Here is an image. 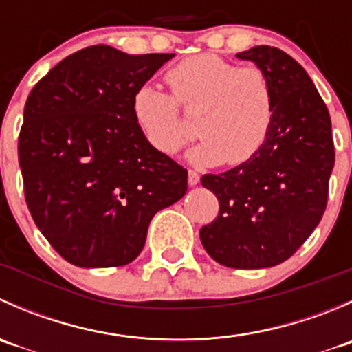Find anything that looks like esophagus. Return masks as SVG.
Listing matches in <instances>:
<instances>
[{"mask_svg":"<svg viewBox=\"0 0 352 352\" xmlns=\"http://www.w3.org/2000/svg\"><path fill=\"white\" fill-rule=\"evenodd\" d=\"M189 186H197L199 180H201V175L196 172V170H189Z\"/></svg>","mask_w":352,"mask_h":352,"instance_id":"1","label":"esophagus"}]
</instances>
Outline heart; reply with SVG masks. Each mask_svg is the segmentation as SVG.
I'll return each instance as SVG.
<instances>
[{
  "label": "heart",
  "instance_id": "obj_1",
  "mask_svg": "<svg viewBox=\"0 0 352 352\" xmlns=\"http://www.w3.org/2000/svg\"><path fill=\"white\" fill-rule=\"evenodd\" d=\"M172 95L144 85L133 98V116L144 140L163 155H175L189 141L179 105L197 112L201 141L189 151L199 166L242 165L254 158L272 129L276 100L267 73L216 54L184 59L166 73Z\"/></svg>",
  "mask_w": 352,
  "mask_h": 352
}]
</instances>
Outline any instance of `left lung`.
Returning <instances> with one entry per match:
<instances>
[{"instance_id":"left-lung-1","label":"left lung","mask_w":352,"mask_h":352,"mask_svg":"<svg viewBox=\"0 0 352 352\" xmlns=\"http://www.w3.org/2000/svg\"><path fill=\"white\" fill-rule=\"evenodd\" d=\"M236 58L267 73L274 122L254 158L202 175V187L218 197L219 212L199 235L221 265L264 269L289 258L324 216L336 162L332 124L311 78L285 51L255 45Z\"/></svg>"}]
</instances>
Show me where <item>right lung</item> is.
<instances>
[{
    "label": "right lung",
    "instance_id": "add662e5",
    "mask_svg": "<svg viewBox=\"0 0 352 352\" xmlns=\"http://www.w3.org/2000/svg\"><path fill=\"white\" fill-rule=\"evenodd\" d=\"M173 56L90 45L28 95L19 136L25 201L52 248L78 267L133 262L153 216L187 192V170L156 151L133 116L138 88Z\"/></svg>",
    "mask_w": 352,
    "mask_h": 352
}]
</instances>
